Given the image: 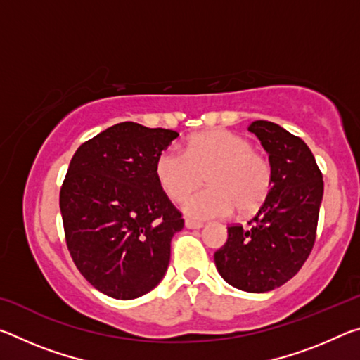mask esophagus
I'll return each mask as SVG.
<instances>
[{
  "instance_id": "1",
  "label": "esophagus",
  "mask_w": 360,
  "mask_h": 360,
  "mask_svg": "<svg viewBox=\"0 0 360 360\" xmlns=\"http://www.w3.org/2000/svg\"><path fill=\"white\" fill-rule=\"evenodd\" d=\"M186 227L187 229H202L203 227V224L202 222H197V221H191V219H186Z\"/></svg>"
}]
</instances>
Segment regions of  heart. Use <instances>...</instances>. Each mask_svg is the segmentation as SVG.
I'll use <instances>...</instances> for the list:
<instances>
[{"mask_svg": "<svg viewBox=\"0 0 360 360\" xmlns=\"http://www.w3.org/2000/svg\"><path fill=\"white\" fill-rule=\"evenodd\" d=\"M160 187L173 202H182L205 176L210 187L188 197L184 212L205 221L257 211L273 184L271 167L251 143L229 130H210L187 139L184 152L168 148L155 162Z\"/></svg>", "mask_w": 360, "mask_h": 360, "instance_id": "b5f03b06", "label": "heart"}]
</instances>
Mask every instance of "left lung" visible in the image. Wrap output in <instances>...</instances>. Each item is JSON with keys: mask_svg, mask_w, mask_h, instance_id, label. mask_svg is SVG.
I'll list each match as a JSON object with an SVG mask.
<instances>
[{"mask_svg": "<svg viewBox=\"0 0 360 360\" xmlns=\"http://www.w3.org/2000/svg\"><path fill=\"white\" fill-rule=\"evenodd\" d=\"M260 139L270 160L273 184L249 227L230 225L217 249L219 275L230 285L262 294L297 275L311 252L324 195L322 173L303 139L268 120L248 129Z\"/></svg>", "mask_w": 360, "mask_h": 360, "instance_id": "left-lung-1", "label": "left lung"}]
</instances>
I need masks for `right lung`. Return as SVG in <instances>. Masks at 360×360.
Instances as JSON below:
<instances>
[{
	"label": "right lung",
	"mask_w": 360,
	"mask_h": 360,
	"mask_svg": "<svg viewBox=\"0 0 360 360\" xmlns=\"http://www.w3.org/2000/svg\"><path fill=\"white\" fill-rule=\"evenodd\" d=\"M179 133L122 122L79 146L60 191L65 238L77 270L108 297L131 300L165 276L184 227L155 176Z\"/></svg>",
	"instance_id": "1"
}]
</instances>
